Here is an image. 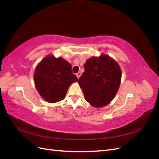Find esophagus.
Instances as JSON below:
<instances>
[{"label":"esophagus","mask_w":159,"mask_h":159,"mask_svg":"<svg viewBox=\"0 0 159 159\" xmlns=\"http://www.w3.org/2000/svg\"><path fill=\"white\" fill-rule=\"evenodd\" d=\"M81 74L80 73V72H78V73L76 74V76H77V78H78L79 79V78H80V77L81 76Z\"/></svg>","instance_id":"esophagus-1"}]
</instances>
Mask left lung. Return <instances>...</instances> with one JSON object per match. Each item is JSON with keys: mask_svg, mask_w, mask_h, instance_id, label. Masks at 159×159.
<instances>
[{"mask_svg": "<svg viewBox=\"0 0 159 159\" xmlns=\"http://www.w3.org/2000/svg\"><path fill=\"white\" fill-rule=\"evenodd\" d=\"M78 83L85 100L95 107L109 104L117 93L121 79L119 64L107 55L92 57L84 64Z\"/></svg>", "mask_w": 159, "mask_h": 159, "instance_id": "1", "label": "left lung"}]
</instances>
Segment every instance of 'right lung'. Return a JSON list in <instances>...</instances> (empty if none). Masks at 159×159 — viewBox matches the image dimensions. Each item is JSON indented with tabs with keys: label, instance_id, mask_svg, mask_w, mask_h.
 Wrapping results in <instances>:
<instances>
[{
	"label": "right lung",
	"instance_id": "right-lung-1",
	"mask_svg": "<svg viewBox=\"0 0 159 159\" xmlns=\"http://www.w3.org/2000/svg\"><path fill=\"white\" fill-rule=\"evenodd\" d=\"M34 80L38 93L49 103L63 99L70 85L78 81L72 74L71 66L68 61L52 55L48 56L38 64Z\"/></svg>",
	"mask_w": 159,
	"mask_h": 159
}]
</instances>
